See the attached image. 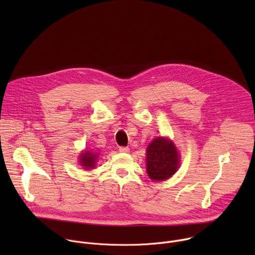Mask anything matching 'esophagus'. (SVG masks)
I'll list each match as a JSON object with an SVG mask.
<instances>
[{"label":"esophagus","mask_w":255,"mask_h":255,"mask_svg":"<svg viewBox=\"0 0 255 255\" xmlns=\"http://www.w3.org/2000/svg\"><path fill=\"white\" fill-rule=\"evenodd\" d=\"M130 148L129 147H126V146H120L119 147V151L120 152H129Z\"/></svg>","instance_id":"esophagus-1"}]
</instances>
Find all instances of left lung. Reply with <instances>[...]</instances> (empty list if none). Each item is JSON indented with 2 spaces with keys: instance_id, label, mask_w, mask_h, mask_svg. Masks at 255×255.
<instances>
[{
  "instance_id": "obj_1",
  "label": "left lung",
  "mask_w": 255,
  "mask_h": 255,
  "mask_svg": "<svg viewBox=\"0 0 255 255\" xmlns=\"http://www.w3.org/2000/svg\"><path fill=\"white\" fill-rule=\"evenodd\" d=\"M179 155L173 143L165 138H155L146 150V168L153 180H164L178 168Z\"/></svg>"
}]
</instances>
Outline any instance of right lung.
<instances>
[{
	"mask_svg": "<svg viewBox=\"0 0 255 255\" xmlns=\"http://www.w3.org/2000/svg\"><path fill=\"white\" fill-rule=\"evenodd\" d=\"M97 157H98V154H94L89 151H86L85 153L82 154L80 159L83 166H85L86 168H93L96 164Z\"/></svg>",
	"mask_w": 255,
	"mask_h": 255,
	"instance_id": "1",
	"label": "right lung"
}]
</instances>
